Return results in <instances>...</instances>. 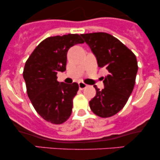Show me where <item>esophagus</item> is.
Segmentation results:
<instances>
[{
    "mask_svg": "<svg viewBox=\"0 0 160 160\" xmlns=\"http://www.w3.org/2000/svg\"><path fill=\"white\" fill-rule=\"evenodd\" d=\"M78 85H79V88H80V90H82V89H85L86 86H87V85H86V83H84L83 82H79Z\"/></svg>",
    "mask_w": 160,
    "mask_h": 160,
    "instance_id": "esophagus-1",
    "label": "esophagus"
}]
</instances>
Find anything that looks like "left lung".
Returning a JSON list of instances; mask_svg holds the SVG:
<instances>
[{
    "instance_id": "obj_1",
    "label": "left lung",
    "mask_w": 160,
    "mask_h": 160,
    "mask_svg": "<svg viewBox=\"0 0 160 160\" xmlns=\"http://www.w3.org/2000/svg\"><path fill=\"white\" fill-rule=\"evenodd\" d=\"M96 57L98 67L105 68L102 90L94 86L96 95L89 102L92 111L100 117H110L123 108L132 92L138 72L136 56L122 42L108 33L81 34Z\"/></svg>"
}]
</instances>
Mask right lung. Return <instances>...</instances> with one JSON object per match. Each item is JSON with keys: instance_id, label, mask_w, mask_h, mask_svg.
<instances>
[{"instance_id": "add662e5", "label": "right lung", "mask_w": 160, "mask_h": 160, "mask_svg": "<svg viewBox=\"0 0 160 160\" xmlns=\"http://www.w3.org/2000/svg\"><path fill=\"white\" fill-rule=\"evenodd\" d=\"M82 43L77 34L49 37L39 43L25 62L23 78L28 96L38 114L47 122L62 124L71 114L79 86L77 82H59L56 74L66 70L68 49Z\"/></svg>"}]
</instances>
